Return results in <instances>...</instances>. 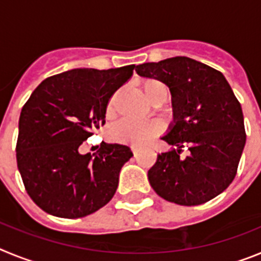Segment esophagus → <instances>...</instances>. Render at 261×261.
<instances>
[{
    "label": "esophagus",
    "instance_id": "34e87169",
    "mask_svg": "<svg viewBox=\"0 0 261 261\" xmlns=\"http://www.w3.org/2000/svg\"><path fill=\"white\" fill-rule=\"evenodd\" d=\"M132 151H133V154H135V156L136 155H138V147H136V146H132Z\"/></svg>",
    "mask_w": 261,
    "mask_h": 261
}]
</instances>
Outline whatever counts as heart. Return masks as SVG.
<instances>
[{
  "instance_id": "obj_1",
  "label": "heart",
  "mask_w": 261,
  "mask_h": 261,
  "mask_svg": "<svg viewBox=\"0 0 261 261\" xmlns=\"http://www.w3.org/2000/svg\"><path fill=\"white\" fill-rule=\"evenodd\" d=\"M144 94L149 102H154L155 99L167 98L168 90L163 82L158 80H147L144 82ZM117 93L111 96L107 103V115H112L116 107ZM161 126L155 121H144V123H136L124 120L115 124L111 128V137L121 142H130V144H145L150 141L151 138L159 133Z\"/></svg>"
}]
</instances>
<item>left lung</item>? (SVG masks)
Returning <instances> with one entry per match:
<instances>
[{"instance_id":"8db88e82","label":"left lung","mask_w":261,"mask_h":261,"mask_svg":"<svg viewBox=\"0 0 261 261\" xmlns=\"http://www.w3.org/2000/svg\"><path fill=\"white\" fill-rule=\"evenodd\" d=\"M138 75L170 89L174 121L163 141L176 149L161 153L147 171L156 195L177 205H200L234 180L246 144L241 103L221 71L190 57L136 66ZM190 154L183 159L181 149Z\"/></svg>"}]
</instances>
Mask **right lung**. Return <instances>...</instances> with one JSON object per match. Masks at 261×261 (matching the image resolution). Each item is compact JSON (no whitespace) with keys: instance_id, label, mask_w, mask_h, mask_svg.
Wrapping results in <instances>:
<instances>
[{"instance_id":"right-lung-1","label":"right lung","mask_w":261,"mask_h":261,"mask_svg":"<svg viewBox=\"0 0 261 261\" xmlns=\"http://www.w3.org/2000/svg\"><path fill=\"white\" fill-rule=\"evenodd\" d=\"M133 69H71L34 90L20 112L17 163L39 208L61 218H81L114 197L120 170L133 155L129 146L102 142L93 155L78 147L105 125L108 100Z\"/></svg>"}]
</instances>
